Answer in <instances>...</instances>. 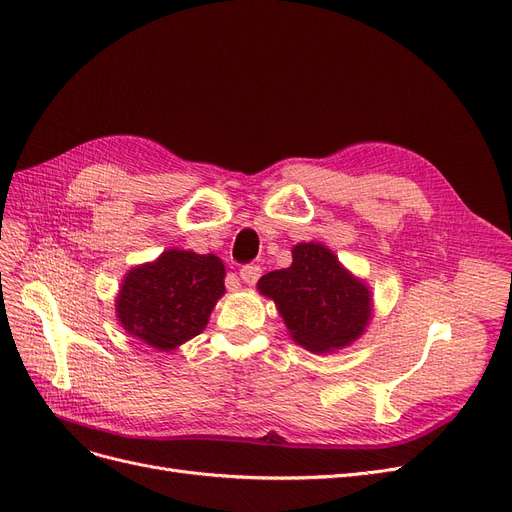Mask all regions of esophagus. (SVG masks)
Wrapping results in <instances>:
<instances>
[{
    "label": "esophagus",
    "instance_id": "34e87169",
    "mask_svg": "<svg viewBox=\"0 0 512 512\" xmlns=\"http://www.w3.org/2000/svg\"><path fill=\"white\" fill-rule=\"evenodd\" d=\"M239 277H241L243 283L254 285L260 279V266L258 264H243L241 271H239Z\"/></svg>",
    "mask_w": 512,
    "mask_h": 512
}]
</instances>
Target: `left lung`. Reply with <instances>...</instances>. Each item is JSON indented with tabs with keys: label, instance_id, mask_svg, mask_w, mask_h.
Here are the masks:
<instances>
[{
	"label": "left lung",
	"instance_id": "obj_1",
	"mask_svg": "<svg viewBox=\"0 0 512 512\" xmlns=\"http://www.w3.org/2000/svg\"><path fill=\"white\" fill-rule=\"evenodd\" d=\"M291 266L266 273L260 294L275 300L296 344L310 352L346 348L371 321L369 287L350 275L323 243H298Z\"/></svg>",
	"mask_w": 512,
	"mask_h": 512
}]
</instances>
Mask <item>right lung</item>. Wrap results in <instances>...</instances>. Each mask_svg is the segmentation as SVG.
Returning <instances> with one entry per match:
<instances>
[{"instance_id": "add662e5", "label": "right lung", "mask_w": 512, "mask_h": 512, "mask_svg": "<svg viewBox=\"0 0 512 512\" xmlns=\"http://www.w3.org/2000/svg\"><path fill=\"white\" fill-rule=\"evenodd\" d=\"M225 294V264L214 254L166 250L131 269L116 298L120 325L156 350H175L202 333Z\"/></svg>"}]
</instances>
